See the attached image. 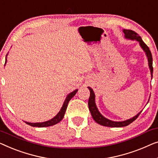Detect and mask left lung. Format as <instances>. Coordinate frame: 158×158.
Masks as SVG:
<instances>
[{"label": "left lung", "mask_w": 158, "mask_h": 158, "mask_svg": "<svg viewBox=\"0 0 158 158\" xmlns=\"http://www.w3.org/2000/svg\"><path fill=\"white\" fill-rule=\"evenodd\" d=\"M123 32L124 34V36H125V38H127V39L136 40V41H139V45L141 46V47L143 48V49L145 51L147 56H148L151 75L152 76V73H153L152 56V54H151L150 48H149L148 46L144 43V41L142 40L141 37L139 36V34H137L136 32H135L134 31L124 29ZM88 88L90 91V97L88 101L89 109V111L91 114H92L93 119H94L96 123L101 124V125L106 126V127H125L133 123V122H134L135 119L138 117L139 115L140 114L141 112H139L138 114H137L136 116L132 117V118L127 119V120L123 121V122H113V121L110 120V119L105 118V117L102 116L100 113H99L98 110H97L96 104H95V95H94V92H93V90L90 87H88Z\"/></svg>", "instance_id": "left-lung-1"}]
</instances>
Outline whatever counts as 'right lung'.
<instances>
[{
  "mask_svg": "<svg viewBox=\"0 0 158 158\" xmlns=\"http://www.w3.org/2000/svg\"><path fill=\"white\" fill-rule=\"evenodd\" d=\"M77 92V89L74 91V92L70 93L66 97V98L64 101V103L62 106V107L61 109V110L59 111V112L58 113L56 117H54V118L51 119V120L44 122V123H27V122H25V123L28 124V125L32 126V127H49V126H52L54 125L57 123H59L60 121L63 119V117L64 116V114H65V112L66 110V108H67L69 102L70 101V99L72 98L76 94V93Z\"/></svg>",
  "mask_w": 158,
  "mask_h": 158,
  "instance_id": "add662e5",
  "label": "right lung"
}]
</instances>
